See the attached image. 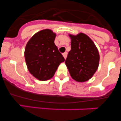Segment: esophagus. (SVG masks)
<instances>
[{
  "label": "esophagus",
  "instance_id": "obj_1",
  "mask_svg": "<svg viewBox=\"0 0 121 121\" xmlns=\"http://www.w3.org/2000/svg\"><path fill=\"white\" fill-rule=\"evenodd\" d=\"M63 56H64V59H65L67 58V52H65L64 53H63Z\"/></svg>",
  "mask_w": 121,
  "mask_h": 121
}]
</instances>
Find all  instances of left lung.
I'll return each mask as SVG.
<instances>
[{"instance_id": "8db88e82", "label": "left lung", "mask_w": 121, "mask_h": 121, "mask_svg": "<svg viewBox=\"0 0 121 121\" xmlns=\"http://www.w3.org/2000/svg\"><path fill=\"white\" fill-rule=\"evenodd\" d=\"M71 50L68 52L65 64L70 76L79 82L92 78L99 67V53L93 40L84 33L69 35Z\"/></svg>"}]
</instances>
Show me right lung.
Listing matches in <instances>:
<instances>
[{
  "label": "right lung",
  "instance_id": "1",
  "mask_svg": "<svg viewBox=\"0 0 121 121\" xmlns=\"http://www.w3.org/2000/svg\"><path fill=\"white\" fill-rule=\"evenodd\" d=\"M56 34L50 29L39 31L27 42L25 59L28 70L39 81L53 78L60 63L65 59L54 44Z\"/></svg>",
  "mask_w": 121,
  "mask_h": 121
}]
</instances>
